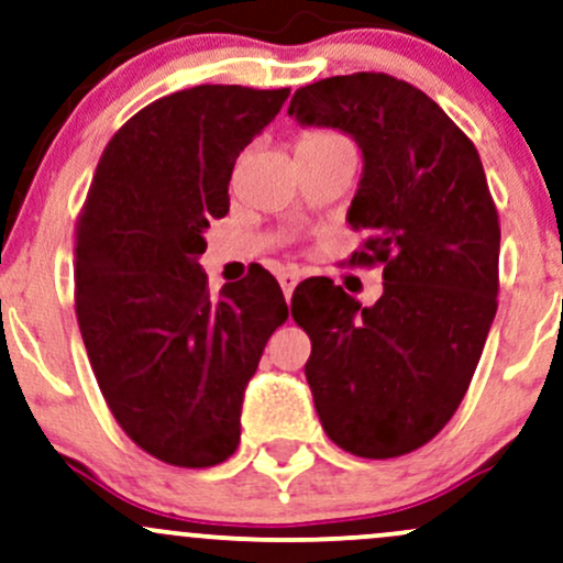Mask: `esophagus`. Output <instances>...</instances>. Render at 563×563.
Here are the masks:
<instances>
[{
	"mask_svg": "<svg viewBox=\"0 0 563 563\" xmlns=\"http://www.w3.org/2000/svg\"><path fill=\"white\" fill-rule=\"evenodd\" d=\"M277 280H280L283 294H286V299L290 301V296H294V288L299 286V273H296V269H283V273L277 275Z\"/></svg>",
	"mask_w": 563,
	"mask_h": 563,
	"instance_id": "1",
	"label": "esophagus"
}]
</instances>
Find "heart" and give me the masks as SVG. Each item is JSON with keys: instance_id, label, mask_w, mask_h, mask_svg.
Wrapping results in <instances>:
<instances>
[{"instance_id": "1", "label": "heart", "mask_w": 563, "mask_h": 563, "mask_svg": "<svg viewBox=\"0 0 563 563\" xmlns=\"http://www.w3.org/2000/svg\"><path fill=\"white\" fill-rule=\"evenodd\" d=\"M325 142H344V140L331 132H309L299 140V145H325Z\"/></svg>"}]
</instances>
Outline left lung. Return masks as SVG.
I'll return each mask as SVG.
<instances>
[{"label":"left lung","instance_id":"obj_1","mask_svg":"<svg viewBox=\"0 0 563 563\" xmlns=\"http://www.w3.org/2000/svg\"><path fill=\"white\" fill-rule=\"evenodd\" d=\"M288 115L357 142L346 222L371 238L352 262L384 264L373 307L328 277L296 288L320 423L352 455H405L457 410L497 312L500 224L479 153L429 95L386 74L296 89Z\"/></svg>","mask_w":563,"mask_h":563}]
</instances>
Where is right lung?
Here are the masks:
<instances>
[{
	"mask_svg": "<svg viewBox=\"0 0 563 563\" xmlns=\"http://www.w3.org/2000/svg\"><path fill=\"white\" fill-rule=\"evenodd\" d=\"M290 89L200 84L142 108L108 142L76 230V318L113 418L158 461L206 468L241 442L264 344L288 320L254 267L219 296L198 260L230 211L235 161Z\"/></svg>",
	"mask_w": 563,
	"mask_h": 563,
	"instance_id": "right-lung-1",
	"label": "right lung"
}]
</instances>
